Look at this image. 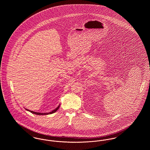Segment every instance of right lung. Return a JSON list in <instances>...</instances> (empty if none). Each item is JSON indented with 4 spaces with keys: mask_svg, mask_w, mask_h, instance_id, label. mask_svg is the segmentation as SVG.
Listing matches in <instances>:
<instances>
[{
    "mask_svg": "<svg viewBox=\"0 0 150 150\" xmlns=\"http://www.w3.org/2000/svg\"><path fill=\"white\" fill-rule=\"evenodd\" d=\"M59 106H58L56 108H55L54 110H53L52 111H51L50 112H48V113H39V112H34V111H33L29 110L28 109H26V110H28V111H30V112H31V113H33V114H34L38 115H44L51 114H53V113L57 111V110L59 108Z\"/></svg>",
    "mask_w": 150,
    "mask_h": 150,
    "instance_id": "add662e5",
    "label": "right lung"
}]
</instances>
